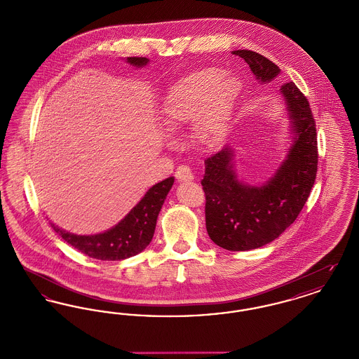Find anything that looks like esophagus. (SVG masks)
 Returning a JSON list of instances; mask_svg holds the SVG:
<instances>
[{
    "mask_svg": "<svg viewBox=\"0 0 359 359\" xmlns=\"http://www.w3.org/2000/svg\"><path fill=\"white\" fill-rule=\"evenodd\" d=\"M175 176H176V179L179 182H191V180H194V175H192V172H191L189 167H187V165L177 167V170L175 172Z\"/></svg>",
    "mask_w": 359,
    "mask_h": 359,
    "instance_id": "esophagus-1",
    "label": "esophagus"
}]
</instances>
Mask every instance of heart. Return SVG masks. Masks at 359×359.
I'll use <instances>...</instances> for the list:
<instances>
[{
  "label": "heart",
  "mask_w": 359,
  "mask_h": 359,
  "mask_svg": "<svg viewBox=\"0 0 359 359\" xmlns=\"http://www.w3.org/2000/svg\"><path fill=\"white\" fill-rule=\"evenodd\" d=\"M239 91L237 78L221 69L192 71L167 91L160 120L170 132L192 122L194 141L205 149H215L229 135Z\"/></svg>",
  "instance_id": "obj_1"
}]
</instances>
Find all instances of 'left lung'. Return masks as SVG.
I'll use <instances>...</instances> for the list:
<instances>
[{
  "label": "left lung",
  "instance_id": "8db88e82",
  "mask_svg": "<svg viewBox=\"0 0 359 359\" xmlns=\"http://www.w3.org/2000/svg\"><path fill=\"white\" fill-rule=\"evenodd\" d=\"M233 53L249 65L261 82L280 74L264 55L249 50ZM281 94L296 136L287 160L266 184L250 187L241 183L233 171L230 148L205 160V227L212 242L226 250L245 252L277 238L296 221L315 183L318 135L309 102L293 82L281 86Z\"/></svg>",
  "mask_w": 359,
  "mask_h": 359
}]
</instances>
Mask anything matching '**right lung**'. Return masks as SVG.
I'll use <instances>...</instances> for the list:
<instances>
[{
	"label": "right lung",
	"instance_id": "1",
	"mask_svg": "<svg viewBox=\"0 0 359 359\" xmlns=\"http://www.w3.org/2000/svg\"><path fill=\"white\" fill-rule=\"evenodd\" d=\"M133 66L141 67L148 63L147 57H128ZM173 177H168L145 194L140 203L113 229L95 236H75L67 233L55 224L53 230L72 248L86 256L102 259L118 261L141 253L154 238L157 215L161 210L172 184Z\"/></svg>",
	"mask_w": 359,
	"mask_h": 359
}]
</instances>
